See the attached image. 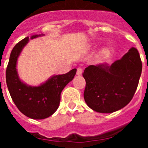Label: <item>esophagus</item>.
Listing matches in <instances>:
<instances>
[{
  "label": "esophagus",
  "instance_id": "34e87169",
  "mask_svg": "<svg viewBox=\"0 0 148 148\" xmlns=\"http://www.w3.org/2000/svg\"><path fill=\"white\" fill-rule=\"evenodd\" d=\"M76 74L78 75H82V68L78 67V69H77Z\"/></svg>",
  "mask_w": 148,
  "mask_h": 148
}]
</instances>
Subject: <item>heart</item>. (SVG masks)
<instances>
[{"label":"heart","instance_id":"obj_1","mask_svg":"<svg viewBox=\"0 0 148 148\" xmlns=\"http://www.w3.org/2000/svg\"><path fill=\"white\" fill-rule=\"evenodd\" d=\"M109 53V51H108V49H107V48H104V49H102L100 51L99 53V55H98V57H99V58H104V56H106Z\"/></svg>","mask_w":148,"mask_h":148}]
</instances>
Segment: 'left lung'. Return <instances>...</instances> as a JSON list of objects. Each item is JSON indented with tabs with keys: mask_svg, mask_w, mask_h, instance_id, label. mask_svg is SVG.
<instances>
[{
	"mask_svg": "<svg viewBox=\"0 0 148 148\" xmlns=\"http://www.w3.org/2000/svg\"><path fill=\"white\" fill-rule=\"evenodd\" d=\"M142 70L140 56L131 48L110 66L107 64L85 68L84 101L95 112L111 113L130 102L138 84Z\"/></svg>",
	"mask_w": 148,
	"mask_h": 148,
	"instance_id": "left-lung-1",
	"label": "left lung"
}]
</instances>
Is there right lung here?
Masks as SVG:
<instances>
[{"mask_svg": "<svg viewBox=\"0 0 148 148\" xmlns=\"http://www.w3.org/2000/svg\"><path fill=\"white\" fill-rule=\"evenodd\" d=\"M42 35H32L18 43L12 50L6 72V84L12 99L23 115L32 119L48 118L57 110L63 89L76 73V69H73L66 74L54 75L38 86L28 85L21 80L17 70L18 57L29 40Z\"/></svg>", "mask_w": 148, "mask_h": 148, "instance_id": "obj_1", "label": "right lung"}]
</instances>
